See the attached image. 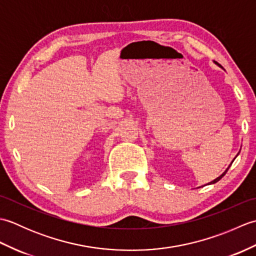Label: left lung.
Here are the masks:
<instances>
[{
	"mask_svg": "<svg viewBox=\"0 0 256 256\" xmlns=\"http://www.w3.org/2000/svg\"><path fill=\"white\" fill-rule=\"evenodd\" d=\"M218 66H220V64H218ZM220 67H221V66H220ZM238 153H240V152H238ZM238 155H236V156H238ZM236 157H234V160H236ZM232 162H233V160H232ZM232 162H231V164L229 165V167H228V168H226V170H224V172H222V174H221V175H220V176H219L218 178H216V179H214V180H212L211 182H209V184H216V182H218L220 180V179H221L222 177H224V176L226 175V172H228V170H229V168H230V166L232 165Z\"/></svg>",
	"mask_w": 256,
	"mask_h": 256,
	"instance_id": "1",
	"label": "left lung"
}]
</instances>
